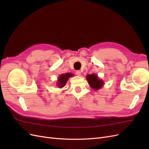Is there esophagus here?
Listing matches in <instances>:
<instances>
[{"mask_svg": "<svg viewBox=\"0 0 149 149\" xmlns=\"http://www.w3.org/2000/svg\"><path fill=\"white\" fill-rule=\"evenodd\" d=\"M76 74L78 76H81V71H76Z\"/></svg>", "mask_w": 149, "mask_h": 149, "instance_id": "esophagus-1", "label": "esophagus"}]
</instances>
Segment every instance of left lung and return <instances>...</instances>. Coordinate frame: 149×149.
Wrapping results in <instances>:
<instances>
[{
	"label": "left lung",
	"mask_w": 149,
	"mask_h": 149,
	"mask_svg": "<svg viewBox=\"0 0 149 149\" xmlns=\"http://www.w3.org/2000/svg\"><path fill=\"white\" fill-rule=\"evenodd\" d=\"M86 79L90 85V86L93 89H94L96 90H98L99 89H100L102 87V84H104L102 81L99 79L97 76L96 74H88L86 76Z\"/></svg>",
	"instance_id": "obj_1"
}]
</instances>
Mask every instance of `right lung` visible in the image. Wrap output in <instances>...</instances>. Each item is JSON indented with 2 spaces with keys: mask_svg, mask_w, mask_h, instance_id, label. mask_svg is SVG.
Wrapping results in <instances>:
<instances>
[{
  "mask_svg": "<svg viewBox=\"0 0 149 149\" xmlns=\"http://www.w3.org/2000/svg\"><path fill=\"white\" fill-rule=\"evenodd\" d=\"M73 76V74L72 73H66L65 74H62L60 76V77L58 78V87L62 88L65 86V85L66 84L68 79L70 78L71 76Z\"/></svg>",
  "mask_w": 149,
  "mask_h": 149,
  "instance_id": "add662e5",
  "label": "right lung"
}]
</instances>
